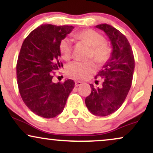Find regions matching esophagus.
Masks as SVG:
<instances>
[{
  "instance_id": "34e87169",
  "label": "esophagus",
  "mask_w": 153,
  "mask_h": 153,
  "mask_svg": "<svg viewBox=\"0 0 153 153\" xmlns=\"http://www.w3.org/2000/svg\"><path fill=\"white\" fill-rule=\"evenodd\" d=\"M82 85V82L81 81H76L75 82V85L76 87H78L80 86V85Z\"/></svg>"
}]
</instances>
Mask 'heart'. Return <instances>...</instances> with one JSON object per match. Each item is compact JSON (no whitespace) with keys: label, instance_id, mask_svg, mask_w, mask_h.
Wrapping results in <instances>:
<instances>
[{"label":"heart","instance_id":"heart-1","mask_svg":"<svg viewBox=\"0 0 153 153\" xmlns=\"http://www.w3.org/2000/svg\"><path fill=\"white\" fill-rule=\"evenodd\" d=\"M74 36L91 47L89 59H94L98 64L104 65L108 62L112 54V49L105 42L101 34L93 29H84L77 33ZM59 51L64 59L68 60L71 57L72 45L69 39H62L59 43ZM97 67L94 61L88 62H73L66 67V73L72 78H86L96 72Z\"/></svg>","mask_w":153,"mask_h":153}]
</instances>
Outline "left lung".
Instances as JSON below:
<instances>
[{
  "instance_id": "1",
  "label": "left lung",
  "mask_w": 153,
  "mask_h": 153,
  "mask_svg": "<svg viewBox=\"0 0 153 153\" xmlns=\"http://www.w3.org/2000/svg\"><path fill=\"white\" fill-rule=\"evenodd\" d=\"M96 28L104 31L113 47L111 57L99 71L98 77L103 78L102 87L95 88L91 84V93L85 98V105L93 114L109 115L120 108L127 97L132 82L134 57L126 36L112 26L99 24Z\"/></svg>"
}]
</instances>
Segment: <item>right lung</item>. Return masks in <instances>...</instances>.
<instances>
[{"mask_svg":"<svg viewBox=\"0 0 153 153\" xmlns=\"http://www.w3.org/2000/svg\"><path fill=\"white\" fill-rule=\"evenodd\" d=\"M73 29V26L44 24L23 42L16 64L19 91L26 106L39 117L50 119L62 113L74 88L75 82L71 79L52 82L55 72L63 66L59 43Z\"/></svg>","mask_w":153,"mask_h":153,"instance_id":"obj_1","label":"right lung"}]
</instances>
